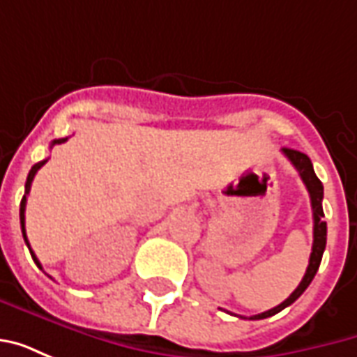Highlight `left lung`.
<instances>
[{
	"label": "left lung",
	"instance_id": "obj_1",
	"mask_svg": "<svg viewBox=\"0 0 357 357\" xmlns=\"http://www.w3.org/2000/svg\"><path fill=\"white\" fill-rule=\"evenodd\" d=\"M283 155L291 160V164L298 170L300 178L304 181V185H306L307 193H310V201H312V210H314V245H312V255H310V264H307L306 273L302 277V281L300 284L294 289L289 298L281 302L279 306L271 307L268 312H262V314L252 315L250 319H266L269 315H275L279 314L281 310H284L287 306H291L294 300L298 298L302 292L306 291L307 284L312 283V279L317 273V269H319V264H321L323 258V250H325V245H327V224L323 222V185L319 178L315 176L314 166H312V160L307 158V155L304 153H300V151H294V149H283ZM243 317V315H239Z\"/></svg>",
	"mask_w": 357,
	"mask_h": 357
}]
</instances>
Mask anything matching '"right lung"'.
<instances>
[{"label":"right lung","instance_id":"add662e5","mask_svg":"<svg viewBox=\"0 0 357 357\" xmlns=\"http://www.w3.org/2000/svg\"><path fill=\"white\" fill-rule=\"evenodd\" d=\"M66 139H68V137H63V139H55L53 143H51V147H53V145H59V143H65ZM45 162H47V158H45V160H42V162L34 164V166H32V170L28 172L26 185H24V197H22V201H20V227H22V237H24V243L28 245V248H30V243H28L26 229H24V210H26V197H28V193H30V185H32V181H34V176L38 174V170H40V168H42ZM30 255H32V258H34V262L38 264L40 268H42V264H40V260L36 258L34 250H32V248H30Z\"/></svg>","mask_w":357,"mask_h":357}]
</instances>
